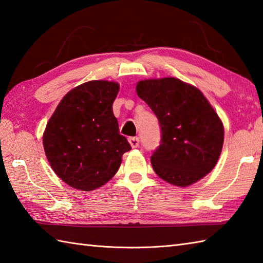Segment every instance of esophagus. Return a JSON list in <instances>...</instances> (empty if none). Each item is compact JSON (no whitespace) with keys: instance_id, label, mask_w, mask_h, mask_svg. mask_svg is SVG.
I'll return each mask as SVG.
<instances>
[{"instance_id":"34e87169","label":"esophagus","mask_w":263,"mask_h":263,"mask_svg":"<svg viewBox=\"0 0 263 263\" xmlns=\"http://www.w3.org/2000/svg\"><path fill=\"white\" fill-rule=\"evenodd\" d=\"M128 142H130L132 148H138L140 140H139L138 137H131V138H128Z\"/></svg>"}]
</instances>
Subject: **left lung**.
Listing matches in <instances>:
<instances>
[{
  "mask_svg": "<svg viewBox=\"0 0 263 263\" xmlns=\"http://www.w3.org/2000/svg\"><path fill=\"white\" fill-rule=\"evenodd\" d=\"M136 90L161 128L160 146L152 156L156 174L185 187L214 170L224 144V125L204 95L176 78L140 80Z\"/></svg>",
  "mask_w": 263,
  "mask_h": 263,
  "instance_id": "1",
  "label": "left lung"
}]
</instances>
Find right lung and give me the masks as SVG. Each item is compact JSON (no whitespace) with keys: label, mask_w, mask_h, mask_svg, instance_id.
I'll return each instance as SVG.
<instances>
[{"label":"right lung","mask_w":263,"mask_h":263,"mask_svg":"<svg viewBox=\"0 0 263 263\" xmlns=\"http://www.w3.org/2000/svg\"><path fill=\"white\" fill-rule=\"evenodd\" d=\"M120 85L92 80L72 89L61 100L43 135L49 165L61 180L80 191H92L119 171L131 150L120 135L113 103Z\"/></svg>","instance_id":"1"}]
</instances>
